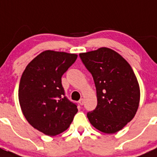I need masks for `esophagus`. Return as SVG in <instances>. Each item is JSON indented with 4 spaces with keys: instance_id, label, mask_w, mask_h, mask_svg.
<instances>
[{
    "instance_id": "obj_1",
    "label": "esophagus",
    "mask_w": 157,
    "mask_h": 157,
    "mask_svg": "<svg viewBox=\"0 0 157 157\" xmlns=\"http://www.w3.org/2000/svg\"><path fill=\"white\" fill-rule=\"evenodd\" d=\"M78 103L81 105H83V104H84V99H83V98H81V99L79 100V101H78Z\"/></svg>"
}]
</instances>
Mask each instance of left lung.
I'll use <instances>...</instances> for the list:
<instances>
[{
	"mask_svg": "<svg viewBox=\"0 0 157 157\" xmlns=\"http://www.w3.org/2000/svg\"><path fill=\"white\" fill-rule=\"evenodd\" d=\"M95 83L98 105L87 113L90 123L100 131L114 134L132 120L138 109V80L124 58L109 48L79 54Z\"/></svg>",
	"mask_w": 157,
	"mask_h": 157,
	"instance_id": "left-lung-1",
	"label": "left lung"
}]
</instances>
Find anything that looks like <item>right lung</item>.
Listing matches in <instances>:
<instances>
[{
  "instance_id": "obj_1",
  "label": "right lung",
  "mask_w": 157,
  "mask_h": 157,
  "mask_svg": "<svg viewBox=\"0 0 157 157\" xmlns=\"http://www.w3.org/2000/svg\"><path fill=\"white\" fill-rule=\"evenodd\" d=\"M76 54L46 50L29 63L19 86L23 114L34 128L55 136L68 128L77 105L67 99L61 77L77 59Z\"/></svg>"
}]
</instances>
